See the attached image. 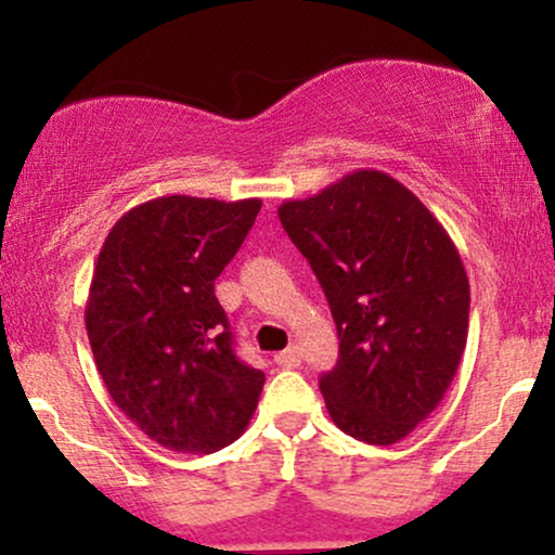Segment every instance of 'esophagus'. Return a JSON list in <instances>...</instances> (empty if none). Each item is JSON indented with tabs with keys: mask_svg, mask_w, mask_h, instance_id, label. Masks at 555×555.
<instances>
[{
	"mask_svg": "<svg viewBox=\"0 0 555 555\" xmlns=\"http://www.w3.org/2000/svg\"><path fill=\"white\" fill-rule=\"evenodd\" d=\"M273 360H276V365L282 367H297L299 362H302V354H299V347H289L284 349V352H279Z\"/></svg>",
	"mask_w": 555,
	"mask_h": 555,
	"instance_id": "1",
	"label": "esophagus"
}]
</instances>
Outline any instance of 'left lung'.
Listing matches in <instances>:
<instances>
[{"instance_id": "obj_1", "label": "left lung", "mask_w": 555, "mask_h": 555, "mask_svg": "<svg viewBox=\"0 0 555 555\" xmlns=\"http://www.w3.org/2000/svg\"><path fill=\"white\" fill-rule=\"evenodd\" d=\"M339 334L321 375L336 428L391 446L441 404L467 347L469 282L446 229L415 193L375 169L279 206Z\"/></svg>"}]
</instances>
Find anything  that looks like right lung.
<instances>
[{
    "mask_svg": "<svg viewBox=\"0 0 555 555\" xmlns=\"http://www.w3.org/2000/svg\"><path fill=\"white\" fill-rule=\"evenodd\" d=\"M258 211V197H156L112 227L95 260L86 308L95 367L114 404L171 451L224 449L258 406L266 375L237 358L214 295Z\"/></svg>",
    "mask_w": 555,
    "mask_h": 555,
    "instance_id": "right-lung-1",
    "label": "right lung"
}]
</instances>
